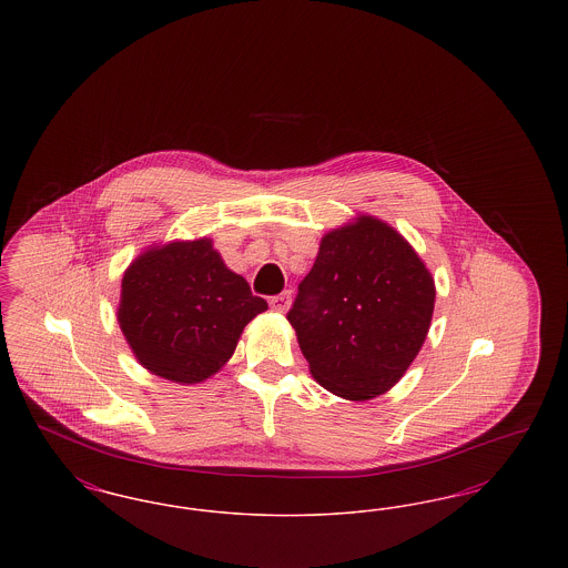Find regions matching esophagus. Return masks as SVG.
<instances>
[{"label":"esophagus","mask_w":568,"mask_h":568,"mask_svg":"<svg viewBox=\"0 0 568 568\" xmlns=\"http://www.w3.org/2000/svg\"><path fill=\"white\" fill-rule=\"evenodd\" d=\"M290 304H292V294L290 292H283L278 296L271 297V308L276 311V313H285L290 308Z\"/></svg>","instance_id":"34e87169"}]
</instances>
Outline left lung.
<instances>
[{
    "instance_id": "1",
    "label": "left lung",
    "mask_w": 568,
    "mask_h": 568,
    "mask_svg": "<svg viewBox=\"0 0 568 568\" xmlns=\"http://www.w3.org/2000/svg\"><path fill=\"white\" fill-rule=\"evenodd\" d=\"M430 271L400 232L357 215L327 232L287 320L313 378L364 403L389 392L433 322Z\"/></svg>"
}]
</instances>
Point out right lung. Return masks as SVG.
<instances>
[{
  "label": "right lung",
  "instance_id": "obj_1",
  "mask_svg": "<svg viewBox=\"0 0 568 568\" xmlns=\"http://www.w3.org/2000/svg\"><path fill=\"white\" fill-rule=\"evenodd\" d=\"M266 308L204 236L142 251L123 272L116 320L151 375L193 385L227 364L244 325Z\"/></svg>",
  "mask_w": 568,
  "mask_h": 568
}]
</instances>
